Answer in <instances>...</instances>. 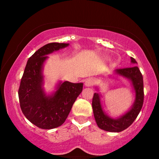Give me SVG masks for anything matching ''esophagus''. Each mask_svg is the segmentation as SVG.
Listing matches in <instances>:
<instances>
[{
	"mask_svg": "<svg viewBox=\"0 0 159 159\" xmlns=\"http://www.w3.org/2000/svg\"><path fill=\"white\" fill-rule=\"evenodd\" d=\"M94 81L92 79V78H88V79H87L84 82V85L86 87H90V86H92L93 84Z\"/></svg>",
	"mask_w": 159,
	"mask_h": 159,
	"instance_id": "esophagus-1",
	"label": "esophagus"
}]
</instances>
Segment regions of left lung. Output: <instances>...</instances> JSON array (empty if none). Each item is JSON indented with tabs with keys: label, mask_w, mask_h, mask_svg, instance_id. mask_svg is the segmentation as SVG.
Wrapping results in <instances>:
<instances>
[{
	"label": "left lung",
	"mask_w": 159,
	"mask_h": 159,
	"mask_svg": "<svg viewBox=\"0 0 159 159\" xmlns=\"http://www.w3.org/2000/svg\"><path fill=\"white\" fill-rule=\"evenodd\" d=\"M131 62L135 64L137 62L131 57ZM115 74L127 78L132 83V88L135 93V99L132 107L127 112L117 118L107 116L104 111L101 103V95L95 93L92 102L93 111L96 124L101 129L111 132H120L130 126L139 114L143 103V76L137 66L115 70Z\"/></svg>",
	"instance_id": "1"
}]
</instances>
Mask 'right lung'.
Listing matches in <instances>:
<instances>
[{
    "label": "right lung",
    "instance_id": "right-lung-1",
    "mask_svg": "<svg viewBox=\"0 0 159 159\" xmlns=\"http://www.w3.org/2000/svg\"><path fill=\"white\" fill-rule=\"evenodd\" d=\"M69 45L52 43L44 45L29 58L24 71L19 89L20 107L25 117L40 129L61 126L83 90V83L69 81H60L51 95L45 93L43 88V71L47 55Z\"/></svg>",
    "mask_w": 159,
    "mask_h": 159
}]
</instances>
